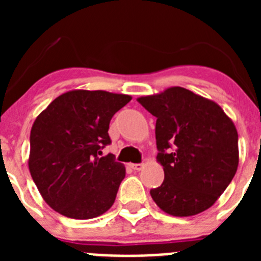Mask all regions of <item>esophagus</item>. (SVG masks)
I'll list each match as a JSON object with an SVG mask.
<instances>
[{"instance_id": "34e87169", "label": "esophagus", "mask_w": 261, "mask_h": 261, "mask_svg": "<svg viewBox=\"0 0 261 261\" xmlns=\"http://www.w3.org/2000/svg\"><path fill=\"white\" fill-rule=\"evenodd\" d=\"M130 167H132L133 170H136V171H140V170L144 167V163H130Z\"/></svg>"}]
</instances>
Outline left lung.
Segmentation results:
<instances>
[{
  "label": "left lung",
  "mask_w": 261,
  "mask_h": 261,
  "mask_svg": "<svg viewBox=\"0 0 261 261\" xmlns=\"http://www.w3.org/2000/svg\"><path fill=\"white\" fill-rule=\"evenodd\" d=\"M137 102L156 117V161L165 180L150 191L165 213L190 217L206 211L227 188L239 163L238 132L211 99L168 87Z\"/></svg>",
  "instance_id": "8db88e82"
}]
</instances>
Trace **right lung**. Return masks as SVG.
<instances>
[{"instance_id": "1", "label": "right lung", "mask_w": 261, "mask_h": 261, "mask_svg": "<svg viewBox=\"0 0 261 261\" xmlns=\"http://www.w3.org/2000/svg\"><path fill=\"white\" fill-rule=\"evenodd\" d=\"M132 96L71 90L57 96L32 124L29 168L44 201L74 220H89L114 205L125 167L102 155L110 121Z\"/></svg>"}]
</instances>
